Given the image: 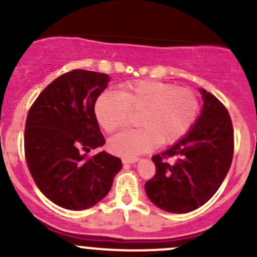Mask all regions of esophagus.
<instances>
[{"mask_svg": "<svg viewBox=\"0 0 257 257\" xmlns=\"http://www.w3.org/2000/svg\"><path fill=\"white\" fill-rule=\"evenodd\" d=\"M139 160V158H123L121 159V162L124 163V164H133V163H137Z\"/></svg>", "mask_w": 257, "mask_h": 257, "instance_id": "34e87169", "label": "esophagus"}]
</instances>
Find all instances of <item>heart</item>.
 I'll return each mask as SVG.
<instances>
[{
	"instance_id": "heart-1",
	"label": "heart",
	"mask_w": 257,
	"mask_h": 257,
	"mask_svg": "<svg viewBox=\"0 0 257 257\" xmlns=\"http://www.w3.org/2000/svg\"><path fill=\"white\" fill-rule=\"evenodd\" d=\"M199 109L195 93L158 80L126 83L118 93L100 94L94 107L98 123L107 133L128 125L131 113L139 112V128L121 132L109 141V149L124 157L149 152L158 143L178 142L195 123Z\"/></svg>"
}]
</instances>
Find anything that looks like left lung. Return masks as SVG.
<instances>
[{
  "mask_svg": "<svg viewBox=\"0 0 257 257\" xmlns=\"http://www.w3.org/2000/svg\"><path fill=\"white\" fill-rule=\"evenodd\" d=\"M204 104L190 132L152 158L155 174L145 193L164 211L184 214L200 208L220 188L234 155V129L225 105L200 89ZM174 157L175 162L169 159Z\"/></svg>",
  "mask_w": 257,
  "mask_h": 257,
  "instance_id": "1",
  "label": "left lung"
}]
</instances>
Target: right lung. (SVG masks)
I'll use <instances>...</instances> for the list:
<instances>
[{"label": "right lung", "mask_w": 257, "mask_h": 257, "mask_svg": "<svg viewBox=\"0 0 257 257\" xmlns=\"http://www.w3.org/2000/svg\"><path fill=\"white\" fill-rule=\"evenodd\" d=\"M108 82V74L73 69L49 83L28 110V170L43 195L61 208H92L121 169V160L105 152L83 154L105 143L94 104Z\"/></svg>", "instance_id": "add662e5"}]
</instances>
